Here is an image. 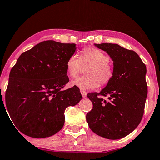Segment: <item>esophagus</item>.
<instances>
[{
  "mask_svg": "<svg viewBox=\"0 0 160 160\" xmlns=\"http://www.w3.org/2000/svg\"><path fill=\"white\" fill-rule=\"evenodd\" d=\"M80 92H81V94H82V96L83 98H85L86 96H87V92H86V91L81 90H80Z\"/></svg>",
  "mask_w": 160,
  "mask_h": 160,
  "instance_id": "34e87169",
  "label": "esophagus"
}]
</instances>
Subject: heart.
<instances>
[{
  "mask_svg": "<svg viewBox=\"0 0 160 160\" xmlns=\"http://www.w3.org/2000/svg\"><path fill=\"white\" fill-rule=\"evenodd\" d=\"M110 58L102 50L94 48H87L81 51V55H72L69 57L66 68L68 75L75 78L82 71V67H88L84 77L78 78L71 82V85L81 90L94 89L99 85H105L112 77Z\"/></svg>",
  "mask_w": 160,
  "mask_h": 160,
  "instance_id": "1",
  "label": "heart"
}]
</instances>
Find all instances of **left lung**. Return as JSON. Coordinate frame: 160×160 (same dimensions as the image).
Here are the masks:
<instances>
[{"mask_svg":"<svg viewBox=\"0 0 160 160\" xmlns=\"http://www.w3.org/2000/svg\"><path fill=\"white\" fill-rule=\"evenodd\" d=\"M113 61L112 77L99 93H88L92 110L86 115L93 132L109 139L128 135L140 123L148 95L146 65L133 50L113 43L95 44ZM101 96H108L106 101Z\"/></svg>","mask_w":160,"mask_h":160,"instance_id":"obj_1","label":"left lung"}]
</instances>
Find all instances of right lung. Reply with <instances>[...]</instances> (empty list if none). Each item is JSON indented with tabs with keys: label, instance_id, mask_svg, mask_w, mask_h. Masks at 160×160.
I'll list each match as a JSON object with an SVG mask.
<instances>
[{
	"label": "right lung",
	"instance_id": "obj_1",
	"mask_svg": "<svg viewBox=\"0 0 160 160\" xmlns=\"http://www.w3.org/2000/svg\"><path fill=\"white\" fill-rule=\"evenodd\" d=\"M75 43L46 40L22 52L9 75L6 104L16 128L33 138H48L65 123V110L82 96L78 87L63 90L69 82L66 62Z\"/></svg>",
	"mask_w": 160,
	"mask_h": 160
}]
</instances>
